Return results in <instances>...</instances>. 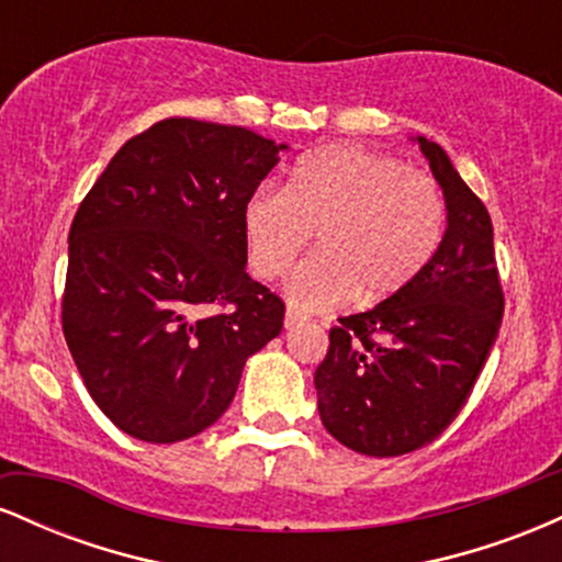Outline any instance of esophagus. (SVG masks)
I'll list each match as a JSON object with an SVG mask.
<instances>
[{"label": "esophagus", "instance_id": "esophagus-1", "mask_svg": "<svg viewBox=\"0 0 562 562\" xmlns=\"http://www.w3.org/2000/svg\"><path fill=\"white\" fill-rule=\"evenodd\" d=\"M303 319H306V317H303L299 308L288 306V312H285V330H293V327H299Z\"/></svg>", "mask_w": 562, "mask_h": 562}]
</instances>
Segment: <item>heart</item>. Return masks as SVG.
I'll list each match as a JSON object with an SVG mask.
<instances>
[{"label": "heart", "mask_w": 562, "mask_h": 562, "mask_svg": "<svg viewBox=\"0 0 562 562\" xmlns=\"http://www.w3.org/2000/svg\"><path fill=\"white\" fill-rule=\"evenodd\" d=\"M314 229L319 250L288 277L293 306L330 308L351 295L385 301L436 256L443 198L402 160L362 147H325L303 156L282 190L261 187L245 200L250 269L263 280L285 274Z\"/></svg>", "instance_id": "obj_1"}]
</instances>
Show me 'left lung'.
I'll return each mask as SVG.
<instances>
[{"label":"left lung","mask_w":562,"mask_h":562,"mask_svg":"<svg viewBox=\"0 0 562 562\" xmlns=\"http://www.w3.org/2000/svg\"><path fill=\"white\" fill-rule=\"evenodd\" d=\"M447 203V232L412 285L375 308L340 317L314 372L327 434L370 457L430 443L460 415L505 312L486 205L441 145L412 137Z\"/></svg>","instance_id":"obj_1"}]
</instances>
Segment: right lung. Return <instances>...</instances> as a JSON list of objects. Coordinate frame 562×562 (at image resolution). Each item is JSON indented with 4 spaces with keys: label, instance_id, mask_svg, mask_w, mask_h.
Instances as JSON below:
<instances>
[{
    "label": "right lung",
    "instance_id": "1",
    "mask_svg": "<svg viewBox=\"0 0 562 562\" xmlns=\"http://www.w3.org/2000/svg\"><path fill=\"white\" fill-rule=\"evenodd\" d=\"M282 150L243 126L166 119L115 153L76 211L63 333L124 434L198 436L280 335L285 303L245 272L243 205Z\"/></svg>",
    "mask_w": 562,
    "mask_h": 562
}]
</instances>
